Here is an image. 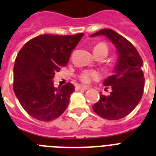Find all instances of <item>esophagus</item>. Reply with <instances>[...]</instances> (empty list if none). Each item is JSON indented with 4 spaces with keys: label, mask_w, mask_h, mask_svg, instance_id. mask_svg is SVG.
Returning a JSON list of instances; mask_svg holds the SVG:
<instances>
[{
    "label": "esophagus",
    "mask_w": 156,
    "mask_h": 156,
    "mask_svg": "<svg viewBox=\"0 0 156 156\" xmlns=\"http://www.w3.org/2000/svg\"><path fill=\"white\" fill-rule=\"evenodd\" d=\"M76 90H89V87H85V86H78V87H76Z\"/></svg>",
    "instance_id": "1"
}]
</instances>
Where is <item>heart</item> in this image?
Wrapping results in <instances>:
<instances>
[{
    "label": "heart",
    "mask_w": 156,
    "mask_h": 156,
    "mask_svg": "<svg viewBox=\"0 0 156 156\" xmlns=\"http://www.w3.org/2000/svg\"><path fill=\"white\" fill-rule=\"evenodd\" d=\"M94 51H102L104 52L105 54L107 55L108 53V48L107 45L104 43H98V45H96L94 47ZM99 75L96 71L94 70H85L80 74L79 78L83 83H89L92 80H96L98 79Z\"/></svg>",
    "instance_id": "obj_1"
}]
</instances>
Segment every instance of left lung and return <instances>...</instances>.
<instances>
[{
  "mask_svg": "<svg viewBox=\"0 0 156 156\" xmlns=\"http://www.w3.org/2000/svg\"><path fill=\"white\" fill-rule=\"evenodd\" d=\"M104 35L115 45L119 60L115 73L104 81V86H111L109 96L100 94L93 110L100 117L118 120L131 113L141 100L144 88L143 59L137 49L124 37L110 29H104L90 35Z\"/></svg>",
  "mask_w": 156,
  "mask_h": 156,
  "instance_id": "1",
  "label": "left lung"
}]
</instances>
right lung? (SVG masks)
Masks as SVG:
<instances>
[{
  "label": "right lung",
  "mask_w": 156,
  "mask_h": 156,
  "mask_svg": "<svg viewBox=\"0 0 156 156\" xmlns=\"http://www.w3.org/2000/svg\"><path fill=\"white\" fill-rule=\"evenodd\" d=\"M83 35L43 34L30 40L19 51L13 68V90L30 116L49 122L64 113L74 86L68 82L56 88L53 78L68 63Z\"/></svg>",
  "instance_id": "right-lung-1"
}]
</instances>
